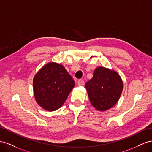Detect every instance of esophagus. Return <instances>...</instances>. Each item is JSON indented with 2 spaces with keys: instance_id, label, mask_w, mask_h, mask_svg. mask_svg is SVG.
Masks as SVG:
<instances>
[{
  "instance_id": "1",
  "label": "esophagus",
  "mask_w": 152,
  "mask_h": 152,
  "mask_svg": "<svg viewBox=\"0 0 152 152\" xmlns=\"http://www.w3.org/2000/svg\"><path fill=\"white\" fill-rule=\"evenodd\" d=\"M85 84V81H83V80H79L78 81H77V85H79V86H81V85H84Z\"/></svg>"
}]
</instances>
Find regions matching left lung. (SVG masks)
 Returning a JSON list of instances; mask_svg holds the SVG:
<instances>
[{
	"instance_id": "1",
	"label": "left lung",
	"mask_w": 152,
	"mask_h": 152,
	"mask_svg": "<svg viewBox=\"0 0 152 152\" xmlns=\"http://www.w3.org/2000/svg\"><path fill=\"white\" fill-rule=\"evenodd\" d=\"M85 87L93 107L98 110L104 111L118 102L123 85L116 72L98 67L94 71L92 78L85 83Z\"/></svg>"
}]
</instances>
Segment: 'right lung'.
<instances>
[{"label": "right lung", "mask_w": 152, "mask_h": 152, "mask_svg": "<svg viewBox=\"0 0 152 152\" xmlns=\"http://www.w3.org/2000/svg\"><path fill=\"white\" fill-rule=\"evenodd\" d=\"M75 85V81L64 66L56 63L44 65L33 79L37 102L48 111L60 108Z\"/></svg>", "instance_id": "add662e5"}]
</instances>
